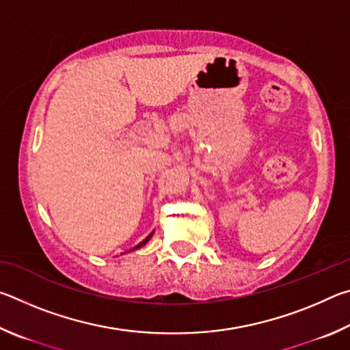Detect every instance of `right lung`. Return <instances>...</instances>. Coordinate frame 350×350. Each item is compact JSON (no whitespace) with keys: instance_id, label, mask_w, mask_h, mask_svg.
<instances>
[{"instance_id":"obj_1","label":"right lung","mask_w":350,"mask_h":350,"mask_svg":"<svg viewBox=\"0 0 350 350\" xmlns=\"http://www.w3.org/2000/svg\"><path fill=\"white\" fill-rule=\"evenodd\" d=\"M152 234H154V232H152V233H150V234H148V236H146V238H145L144 241H142V242H140V244H137V245H135L134 248H131V250H129V252H134V250H137V248H140V247H144V245L146 244V242L151 239V236H152Z\"/></svg>"}]
</instances>
